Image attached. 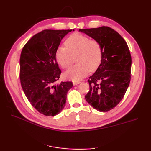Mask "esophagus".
Wrapping results in <instances>:
<instances>
[{
    "label": "esophagus",
    "mask_w": 151,
    "mask_h": 151,
    "mask_svg": "<svg viewBox=\"0 0 151 151\" xmlns=\"http://www.w3.org/2000/svg\"><path fill=\"white\" fill-rule=\"evenodd\" d=\"M80 83H81V82H76V81H74V82H73V85H74V86H76V85L79 84H80Z\"/></svg>",
    "instance_id": "obj_1"
}]
</instances>
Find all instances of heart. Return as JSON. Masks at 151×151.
Segmentation results:
<instances>
[{"instance_id": "1", "label": "heart", "mask_w": 151, "mask_h": 151, "mask_svg": "<svg viewBox=\"0 0 151 151\" xmlns=\"http://www.w3.org/2000/svg\"><path fill=\"white\" fill-rule=\"evenodd\" d=\"M65 47H59L55 53L57 62L63 68H69L75 62L77 64L67 70L65 78L79 81L97 69L101 62L103 50L101 44L95 40L79 33L70 35L65 42Z\"/></svg>"}]
</instances>
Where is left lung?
I'll return each instance as SVG.
<instances>
[{
    "label": "left lung",
    "mask_w": 151,
    "mask_h": 151,
    "mask_svg": "<svg viewBox=\"0 0 151 151\" xmlns=\"http://www.w3.org/2000/svg\"><path fill=\"white\" fill-rule=\"evenodd\" d=\"M101 44L102 59L88 80L89 91L85 99L91 106L106 112L119 103L129 88L132 58L128 45L121 35L108 26L79 29Z\"/></svg>",
    "instance_id": "8db88e82"
}]
</instances>
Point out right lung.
<instances>
[{
    "instance_id": "obj_1",
    "label": "right lung",
    "mask_w": 151,
    "mask_h": 151,
    "mask_svg": "<svg viewBox=\"0 0 151 151\" xmlns=\"http://www.w3.org/2000/svg\"><path fill=\"white\" fill-rule=\"evenodd\" d=\"M74 31V29H72ZM72 29H45L26 43L20 57V81L28 101L45 116H55L64 108L72 82L55 84L60 78L55 53L62 38Z\"/></svg>"
}]
</instances>
